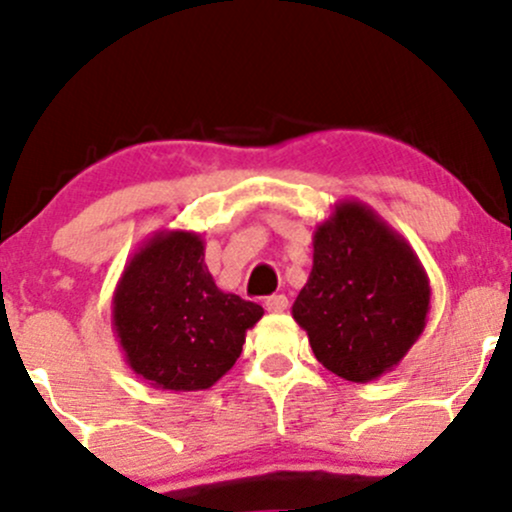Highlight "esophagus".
Segmentation results:
<instances>
[{
    "label": "esophagus",
    "instance_id": "34e87169",
    "mask_svg": "<svg viewBox=\"0 0 512 512\" xmlns=\"http://www.w3.org/2000/svg\"><path fill=\"white\" fill-rule=\"evenodd\" d=\"M263 305H266L268 312H285L288 310V298H285V295H271V298H266Z\"/></svg>",
    "mask_w": 512,
    "mask_h": 512
}]
</instances>
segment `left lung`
<instances>
[{
  "instance_id": "8db88e82",
  "label": "left lung",
  "mask_w": 512,
  "mask_h": 512,
  "mask_svg": "<svg viewBox=\"0 0 512 512\" xmlns=\"http://www.w3.org/2000/svg\"><path fill=\"white\" fill-rule=\"evenodd\" d=\"M312 271L293 305L317 361L351 383L398 366L430 312V278L408 241L359 200L315 229Z\"/></svg>"
}]
</instances>
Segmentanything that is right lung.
Returning a JSON list of instances; mask_svg holds the SVG:
<instances>
[{
	"label": "right lung",
	"mask_w": 512,
	"mask_h": 512,
	"mask_svg": "<svg viewBox=\"0 0 512 512\" xmlns=\"http://www.w3.org/2000/svg\"><path fill=\"white\" fill-rule=\"evenodd\" d=\"M263 307L217 288L205 241L163 229L124 266L112 298V327L131 371L151 388H212L236 364L246 329Z\"/></svg>",
	"instance_id": "obj_1"
}]
</instances>
